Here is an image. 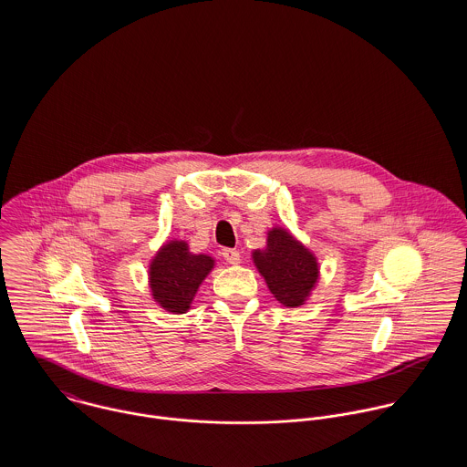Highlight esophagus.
<instances>
[{"label":"esophagus","mask_w":467,"mask_h":467,"mask_svg":"<svg viewBox=\"0 0 467 467\" xmlns=\"http://www.w3.org/2000/svg\"><path fill=\"white\" fill-rule=\"evenodd\" d=\"M223 257L228 265H239L241 263V254L239 250H232V248H224L223 250Z\"/></svg>","instance_id":"1"}]
</instances>
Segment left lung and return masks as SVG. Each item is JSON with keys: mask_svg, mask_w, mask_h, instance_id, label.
<instances>
[{"mask_svg": "<svg viewBox=\"0 0 467 467\" xmlns=\"http://www.w3.org/2000/svg\"><path fill=\"white\" fill-rule=\"evenodd\" d=\"M254 263L275 298L287 307L302 306L318 280L317 257L282 228L267 234L266 250H255Z\"/></svg>", "mask_w": 467, "mask_h": 467, "instance_id": "8db88e82", "label": "left lung"}]
</instances>
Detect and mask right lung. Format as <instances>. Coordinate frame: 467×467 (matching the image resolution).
I'll return each mask as SVG.
<instances>
[{
  "label": "right lung",
  "mask_w": 467,
  "mask_h": 467,
  "mask_svg": "<svg viewBox=\"0 0 467 467\" xmlns=\"http://www.w3.org/2000/svg\"><path fill=\"white\" fill-rule=\"evenodd\" d=\"M212 267V257L191 254L183 241L165 244L152 259L149 271L154 300L171 313H185Z\"/></svg>",
  "instance_id": "obj_1"
}]
</instances>
